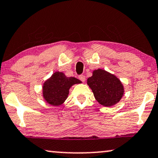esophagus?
Segmentation results:
<instances>
[{
    "label": "esophagus",
    "instance_id": "esophagus-1",
    "mask_svg": "<svg viewBox=\"0 0 158 158\" xmlns=\"http://www.w3.org/2000/svg\"><path fill=\"white\" fill-rule=\"evenodd\" d=\"M79 79H80L81 81H83V82H85V81H86V78L84 75H79Z\"/></svg>",
    "mask_w": 158,
    "mask_h": 158
}]
</instances>
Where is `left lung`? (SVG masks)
Wrapping results in <instances>:
<instances>
[{
    "label": "left lung",
    "instance_id": "1",
    "mask_svg": "<svg viewBox=\"0 0 158 158\" xmlns=\"http://www.w3.org/2000/svg\"><path fill=\"white\" fill-rule=\"evenodd\" d=\"M87 84L98 102L107 107L119 102L125 92L123 83L118 78L101 69L94 70L93 76L87 79Z\"/></svg>",
    "mask_w": 158,
    "mask_h": 158
}]
</instances>
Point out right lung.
<instances>
[{
  "label": "right lung",
  "instance_id": "add662e5",
  "mask_svg": "<svg viewBox=\"0 0 158 158\" xmlns=\"http://www.w3.org/2000/svg\"><path fill=\"white\" fill-rule=\"evenodd\" d=\"M81 81L75 77H67L64 73L56 71L44 83L42 96L49 105L59 106L65 102L73 85Z\"/></svg>",
  "mask_w": 158,
  "mask_h": 158
}]
</instances>
